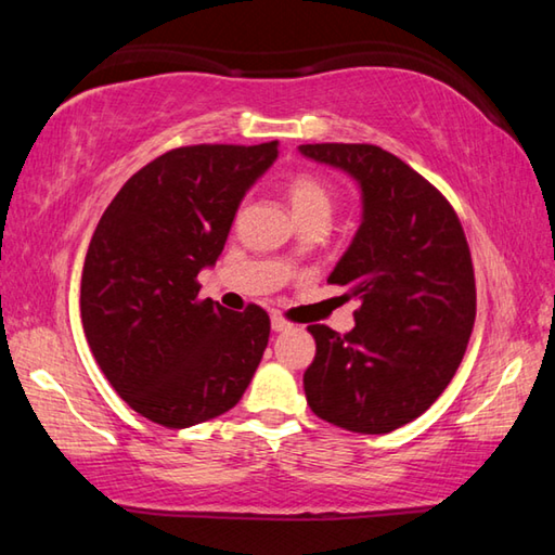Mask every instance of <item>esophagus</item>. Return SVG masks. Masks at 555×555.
Returning a JSON list of instances; mask_svg holds the SVG:
<instances>
[{
	"mask_svg": "<svg viewBox=\"0 0 555 555\" xmlns=\"http://www.w3.org/2000/svg\"><path fill=\"white\" fill-rule=\"evenodd\" d=\"M271 331H274V333H286V331H291V323L286 321V318H281V315H271Z\"/></svg>",
	"mask_w": 555,
	"mask_h": 555,
	"instance_id": "obj_1",
	"label": "esophagus"
}]
</instances>
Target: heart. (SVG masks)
I'll list each match as a JSON object with an SVG mask.
<instances>
[{
    "label": "heart",
    "mask_w": 555,
    "mask_h": 555,
    "mask_svg": "<svg viewBox=\"0 0 555 555\" xmlns=\"http://www.w3.org/2000/svg\"><path fill=\"white\" fill-rule=\"evenodd\" d=\"M286 198L291 203V210L298 218V222L311 218H331L335 205V191L331 183L323 181L321 176L313 171H298L286 178Z\"/></svg>",
    "instance_id": "b5f03b06"
}]
</instances>
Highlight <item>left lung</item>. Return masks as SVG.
<instances>
[{
    "instance_id": "left-lung-1",
    "label": "left lung",
    "mask_w": 555,
    "mask_h": 555,
    "mask_svg": "<svg viewBox=\"0 0 555 555\" xmlns=\"http://www.w3.org/2000/svg\"><path fill=\"white\" fill-rule=\"evenodd\" d=\"M350 173L362 222L327 284L360 300L350 333L308 325L304 374L318 418L354 434H389L418 418L457 372L475 325V271L453 205L424 176L374 144H304Z\"/></svg>"
}]
</instances>
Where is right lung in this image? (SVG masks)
Listing matches in <instances>:
<instances>
[{"label": "right lung", "instance_id": "right-lung-1", "mask_svg": "<svg viewBox=\"0 0 555 555\" xmlns=\"http://www.w3.org/2000/svg\"><path fill=\"white\" fill-rule=\"evenodd\" d=\"M279 142L171 149L121 185L92 234L80 318L107 382L131 409L188 428L242 399L269 343V315L198 298L244 193Z\"/></svg>", "mask_w": 555, "mask_h": 555}]
</instances>
